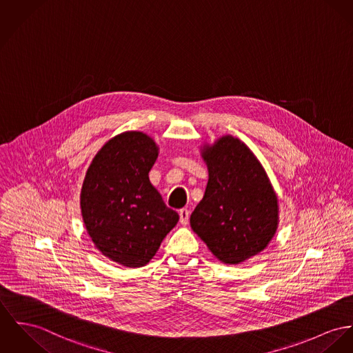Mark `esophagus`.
Returning a JSON list of instances; mask_svg holds the SVG:
<instances>
[{
	"label": "esophagus",
	"mask_w": 353,
	"mask_h": 353,
	"mask_svg": "<svg viewBox=\"0 0 353 353\" xmlns=\"http://www.w3.org/2000/svg\"><path fill=\"white\" fill-rule=\"evenodd\" d=\"M179 215H180V223L183 225H187L188 220H190V211L187 208H183L179 211Z\"/></svg>",
	"instance_id": "34e87169"
}]
</instances>
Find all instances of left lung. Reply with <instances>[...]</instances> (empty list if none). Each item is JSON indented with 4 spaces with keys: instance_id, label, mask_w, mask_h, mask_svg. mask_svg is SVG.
Returning <instances> with one entry per match:
<instances>
[{
    "instance_id": "8db88e82",
    "label": "left lung",
    "mask_w": 353,
    "mask_h": 353,
    "mask_svg": "<svg viewBox=\"0 0 353 353\" xmlns=\"http://www.w3.org/2000/svg\"><path fill=\"white\" fill-rule=\"evenodd\" d=\"M200 150L208 183L190 227L220 262L239 265L272 242L278 197L265 168L239 138L220 137Z\"/></svg>"
}]
</instances>
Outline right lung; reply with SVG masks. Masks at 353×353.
Returning <instances> with one entry per match:
<instances>
[{
    "mask_svg": "<svg viewBox=\"0 0 353 353\" xmlns=\"http://www.w3.org/2000/svg\"><path fill=\"white\" fill-rule=\"evenodd\" d=\"M159 145L142 132H123L109 139L90 163L81 190L87 234L110 261L142 268L177 224L149 172Z\"/></svg>",
    "mask_w": 353,
    "mask_h": 353,
    "instance_id": "add662e5",
    "label": "right lung"
}]
</instances>
